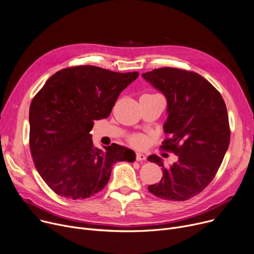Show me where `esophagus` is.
Returning <instances> with one entry per match:
<instances>
[{"label": "esophagus", "instance_id": "obj_1", "mask_svg": "<svg viewBox=\"0 0 254 254\" xmlns=\"http://www.w3.org/2000/svg\"><path fill=\"white\" fill-rule=\"evenodd\" d=\"M145 160H146L145 154H143L141 152H137V154H136V161L141 162V161H145Z\"/></svg>", "mask_w": 254, "mask_h": 254}]
</instances>
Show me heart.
<instances>
[{
    "label": "heart",
    "mask_w": 254,
    "mask_h": 254,
    "mask_svg": "<svg viewBox=\"0 0 254 254\" xmlns=\"http://www.w3.org/2000/svg\"><path fill=\"white\" fill-rule=\"evenodd\" d=\"M131 141L134 144L140 145V144H142L144 142V137H143V136H141V135H135V136H133V137L131 138Z\"/></svg>",
    "instance_id": "heart-1"
}]
</instances>
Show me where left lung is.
Listing matches in <instances>:
<instances>
[{
	"instance_id": "left-lung-1",
	"label": "left lung",
	"mask_w": 254,
	"mask_h": 254,
	"mask_svg": "<svg viewBox=\"0 0 254 254\" xmlns=\"http://www.w3.org/2000/svg\"><path fill=\"white\" fill-rule=\"evenodd\" d=\"M141 76L166 96L168 117L163 127L171 137L162 147L178 157L166 168L157 154L149 155V162L162 167L163 177L148 190L163 199L187 200L211 182L229 147L226 104L221 93L195 72L166 67Z\"/></svg>"
}]
</instances>
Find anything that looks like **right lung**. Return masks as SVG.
<instances>
[{"label": "right lung", "mask_w": 254, "mask_h": 254, "mask_svg": "<svg viewBox=\"0 0 254 254\" xmlns=\"http://www.w3.org/2000/svg\"><path fill=\"white\" fill-rule=\"evenodd\" d=\"M138 72L118 73L95 66L58 71L29 108V145L34 166L58 195L84 199L108 183L113 165L134 162L135 152L113 143L93 145L94 121L106 119L119 94Z\"/></svg>", "instance_id": "add662e5"}]
</instances>
